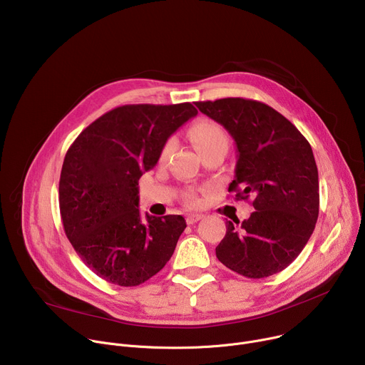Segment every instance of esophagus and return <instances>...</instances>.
I'll return each mask as SVG.
<instances>
[{"label": "esophagus", "mask_w": 365, "mask_h": 365, "mask_svg": "<svg viewBox=\"0 0 365 365\" xmlns=\"http://www.w3.org/2000/svg\"><path fill=\"white\" fill-rule=\"evenodd\" d=\"M202 217H203V215H200V214H189V215H186V222H187L189 225H192V224L197 222L199 220H202Z\"/></svg>", "instance_id": "obj_1"}]
</instances>
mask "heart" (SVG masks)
Wrapping results in <instances>:
<instances>
[{
  "mask_svg": "<svg viewBox=\"0 0 365 365\" xmlns=\"http://www.w3.org/2000/svg\"><path fill=\"white\" fill-rule=\"evenodd\" d=\"M189 137L193 141V144L196 145V148L200 151V154L207 150H211V148H215L218 145H225V147L228 145L227 134L217 123H214L211 120H199L197 123H195L189 130ZM172 148H173V141L169 140L160 151L162 162L169 158ZM185 200L189 206H195L199 202L195 192H187L185 195Z\"/></svg>",
  "mask_w": 365,
  "mask_h": 365,
  "instance_id": "b5f03b06",
  "label": "heart"
}]
</instances>
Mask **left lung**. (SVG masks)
Returning <instances> with one entry per match:
<instances>
[{
  "label": "left lung",
  "mask_w": 365,
  "mask_h": 365,
  "mask_svg": "<svg viewBox=\"0 0 365 365\" xmlns=\"http://www.w3.org/2000/svg\"><path fill=\"white\" fill-rule=\"evenodd\" d=\"M224 125L237 144L238 160L230 192L252 197L248 220L227 221L217 247L220 262L248 279L284 270L300 254L319 215V180L314 151L300 131L263 102L222 98L195 102Z\"/></svg>",
  "instance_id": "8db88e82"
}]
</instances>
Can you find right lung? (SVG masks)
<instances>
[{"instance_id":"1","label":"right lung","mask_w":365,"mask_h":365,"mask_svg":"<svg viewBox=\"0 0 365 365\" xmlns=\"http://www.w3.org/2000/svg\"><path fill=\"white\" fill-rule=\"evenodd\" d=\"M196 114L190 102L123 106L95 120L69 147L59 182L62 222L82 262L101 279L138 286L170 259L185 218L145 215L143 222L138 179Z\"/></svg>"}]
</instances>
